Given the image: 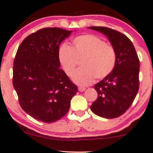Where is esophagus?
I'll return each mask as SVG.
<instances>
[{
    "label": "esophagus",
    "instance_id": "1",
    "mask_svg": "<svg viewBox=\"0 0 153 153\" xmlns=\"http://www.w3.org/2000/svg\"><path fill=\"white\" fill-rule=\"evenodd\" d=\"M78 90H79V91L80 92H83V91H85L86 88H84V87H79V88H78Z\"/></svg>",
    "mask_w": 153,
    "mask_h": 153
}]
</instances>
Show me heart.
Returning a JSON list of instances; mask_svg holds the SVG:
<instances>
[{
    "mask_svg": "<svg viewBox=\"0 0 153 153\" xmlns=\"http://www.w3.org/2000/svg\"><path fill=\"white\" fill-rule=\"evenodd\" d=\"M72 48L64 44L58 51V59L68 76L75 71L78 60L82 69L73 74L72 80L81 86H87L95 78L101 79L114 71L117 61L114 47L97 35L86 34L73 39Z\"/></svg>",
    "mask_w": 153,
    "mask_h": 153,
    "instance_id": "b5f03b06",
    "label": "heart"
}]
</instances>
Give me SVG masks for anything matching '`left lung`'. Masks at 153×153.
Instances as JSON below:
<instances>
[{
    "label": "left lung",
    "mask_w": 153,
    "mask_h": 153,
    "mask_svg": "<svg viewBox=\"0 0 153 153\" xmlns=\"http://www.w3.org/2000/svg\"><path fill=\"white\" fill-rule=\"evenodd\" d=\"M88 28L108 37L117 55L114 71L94 85L98 97L90 108L102 118H118L130 108L138 91L140 61L133 43L125 35L105 27Z\"/></svg>",
    "instance_id": "8db88e82"
}]
</instances>
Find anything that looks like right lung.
I'll return each mask as SVG.
<instances>
[{"label": "right lung", "mask_w": 153, "mask_h": 153, "mask_svg": "<svg viewBox=\"0 0 153 153\" xmlns=\"http://www.w3.org/2000/svg\"><path fill=\"white\" fill-rule=\"evenodd\" d=\"M72 31L46 27L21 42L13 62V87L23 111L44 123L67 114L78 88L60 69L59 45Z\"/></svg>", "instance_id": "1"}]
</instances>
